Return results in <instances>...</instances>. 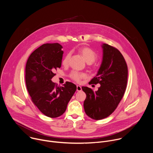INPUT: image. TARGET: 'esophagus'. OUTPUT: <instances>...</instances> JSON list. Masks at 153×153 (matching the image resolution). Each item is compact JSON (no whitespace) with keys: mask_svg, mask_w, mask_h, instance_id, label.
I'll return each mask as SVG.
<instances>
[{"mask_svg":"<svg viewBox=\"0 0 153 153\" xmlns=\"http://www.w3.org/2000/svg\"><path fill=\"white\" fill-rule=\"evenodd\" d=\"M82 90V87L80 85H77V91H80Z\"/></svg>","mask_w":153,"mask_h":153,"instance_id":"34e87169","label":"esophagus"}]
</instances>
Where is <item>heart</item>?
I'll return each mask as SVG.
<instances>
[{
	"label": "heart",
	"mask_w": 153,
	"mask_h": 153,
	"mask_svg": "<svg viewBox=\"0 0 153 153\" xmlns=\"http://www.w3.org/2000/svg\"><path fill=\"white\" fill-rule=\"evenodd\" d=\"M79 52L83 57L85 60L88 63H92L97 59L96 53L91 48L88 47H82L79 49ZM71 56V53H68L63 60V64L67 65L68 63L69 59ZM85 75L83 73H79L77 71H73L71 74V77L76 82H79L82 78L85 77Z\"/></svg>",
	"instance_id": "heart-1"
}]
</instances>
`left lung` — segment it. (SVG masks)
Wrapping results in <instances>:
<instances>
[{
  "label": "left lung",
  "instance_id": "8db88e82",
  "mask_svg": "<svg viewBox=\"0 0 153 153\" xmlns=\"http://www.w3.org/2000/svg\"><path fill=\"white\" fill-rule=\"evenodd\" d=\"M102 61L96 76L89 84L99 83L94 91L82 86L86 97L83 103L86 115L94 120H100L111 114L122 99L126 88L128 67L121 53L116 48L103 43Z\"/></svg>",
  "mask_w": 153,
  "mask_h": 153
}]
</instances>
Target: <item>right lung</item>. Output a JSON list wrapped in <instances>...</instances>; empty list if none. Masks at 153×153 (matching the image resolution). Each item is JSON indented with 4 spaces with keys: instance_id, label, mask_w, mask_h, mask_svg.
Instances as JSON below:
<instances>
[{
    "instance_id": "add662e5",
    "label": "right lung",
    "mask_w": 153,
    "mask_h": 153,
    "mask_svg": "<svg viewBox=\"0 0 153 153\" xmlns=\"http://www.w3.org/2000/svg\"><path fill=\"white\" fill-rule=\"evenodd\" d=\"M58 43H45L30 56L25 68L27 90L34 104L44 115L55 118L66 111L77 86L67 82L59 86L51 79L60 68L63 51Z\"/></svg>"
}]
</instances>
